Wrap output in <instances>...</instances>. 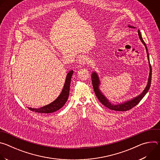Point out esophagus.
<instances>
[{"label":"esophagus","instance_id":"esophagus-1","mask_svg":"<svg viewBox=\"0 0 160 160\" xmlns=\"http://www.w3.org/2000/svg\"><path fill=\"white\" fill-rule=\"evenodd\" d=\"M88 62V57L85 56H82L78 58V62L79 63L80 65L81 66H83L85 64H87Z\"/></svg>","mask_w":160,"mask_h":160}]
</instances>
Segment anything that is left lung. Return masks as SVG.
Listing matches in <instances>:
<instances>
[{
  "label": "left lung",
  "mask_w": 160,
  "mask_h": 160,
  "mask_svg": "<svg viewBox=\"0 0 160 160\" xmlns=\"http://www.w3.org/2000/svg\"><path fill=\"white\" fill-rule=\"evenodd\" d=\"M128 27H130V28H135V27L131 26L130 25ZM138 35H139V37L141 41L142 42V43L144 44V45L145 46V48H146V52H147V57H148V62H149V73L148 83H147V85L145 87L144 90L142 91V92L141 94H140L139 95H138V96H136V97H135L133 98H132L131 99L125 101H123L122 102H120V103L118 102L117 104L112 103L106 97V96L102 92V91L100 89L101 81H100V78H99V77L98 73L96 72H92V75H91V78H92V86H93V88H94V92L96 94V96H97V98L99 100V101L104 106L107 107L108 108H109V109H110L111 110L118 111H127V110H129V109H132V108L135 106L137 104H138L141 101V99L147 94V92H148V90H149V89L150 88L151 83L152 68H151V66L150 62H149V57L148 51V49H147L146 45L144 41L143 40V39L142 38V35H141V33L140 32V30H138Z\"/></svg>",
  "instance_id": "obj_1"
}]
</instances>
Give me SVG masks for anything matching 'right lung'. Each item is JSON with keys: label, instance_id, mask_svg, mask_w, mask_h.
<instances>
[{"label": "right lung", "instance_id": "right-lung-1", "mask_svg": "<svg viewBox=\"0 0 160 160\" xmlns=\"http://www.w3.org/2000/svg\"><path fill=\"white\" fill-rule=\"evenodd\" d=\"M73 72V70H71L68 73L62 90L56 100L46 106L39 108H32L29 107H28V108L32 111L39 113H51L60 109L65 104L68 99V96H69L71 79Z\"/></svg>", "mask_w": 160, "mask_h": 160}]
</instances>
